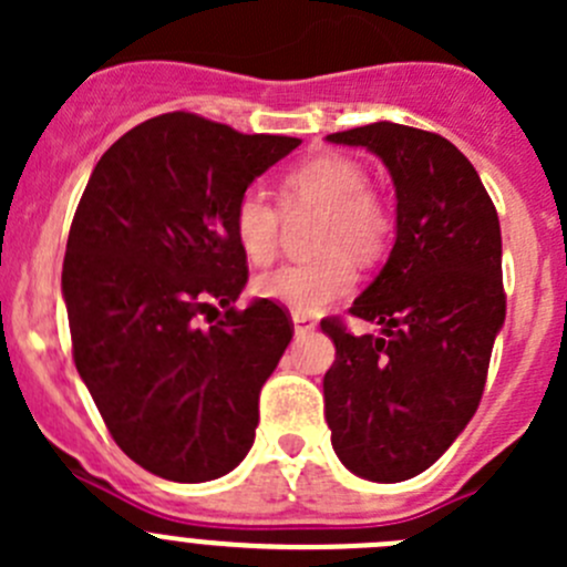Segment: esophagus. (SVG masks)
I'll return each mask as SVG.
<instances>
[{
  "instance_id": "34e87169",
  "label": "esophagus",
  "mask_w": 567,
  "mask_h": 567,
  "mask_svg": "<svg viewBox=\"0 0 567 567\" xmlns=\"http://www.w3.org/2000/svg\"><path fill=\"white\" fill-rule=\"evenodd\" d=\"M293 329L296 334H310L312 329H316V320H312L310 316H301V312H293Z\"/></svg>"
}]
</instances>
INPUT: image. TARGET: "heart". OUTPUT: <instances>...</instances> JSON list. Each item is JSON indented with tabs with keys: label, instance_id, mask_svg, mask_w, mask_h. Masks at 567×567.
I'll list each match as a JSON object with an SVG mask.
<instances>
[{
	"label": "heart",
	"instance_id": "obj_1",
	"mask_svg": "<svg viewBox=\"0 0 567 567\" xmlns=\"http://www.w3.org/2000/svg\"><path fill=\"white\" fill-rule=\"evenodd\" d=\"M279 205L285 214L320 210L312 238V249L320 257L310 262H285L262 274L255 279V293L301 316L323 310L351 293L357 282L353 262L370 266L390 244V208L370 188L368 169L353 158L318 156L290 169L279 183ZM282 210L257 192L238 197L233 208V233L251 262L271 260Z\"/></svg>",
	"mask_w": 567,
	"mask_h": 567
}]
</instances>
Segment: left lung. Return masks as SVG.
Segmentation results:
<instances>
[{
  "mask_svg": "<svg viewBox=\"0 0 567 567\" xmlns=\"http://www.w3.org/2000/svg\"><path fill=\"white\" fill-rule=\"evenodd\" d=\"M326 140L373 151L398 194L390 260L348 310L381 334L320 320L337 348L326 422L353 474L400 483L442 458L483 398L507 307L499 216L472 162L433 131L381 120Z\"/></svg>",
  "mask_w": 567,
  "mask_h": 567,
  "instance_id": "1",
  "label": "left lung"
}]
</instances>
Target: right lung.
Instances as JSON below:
<instances>
[{"label": "right lung", "mask_w": 567, "mask_h": 567, "mask_svg": "<svg viewBox=\"0 0 567 567\" xmlns=\"http://www.w3.org/2000/svg\"><path fill=\"white\" fill-rule=\"evenodd\" d=\"M299 145L158 114L109 147L79 199L62 262L73 362L117 447L158 477L216 480L255 442L293 320L268 299L233 307L249 279L233 208Z\"/></svg>", "instance_id": "add662e5"}]
</instances>
